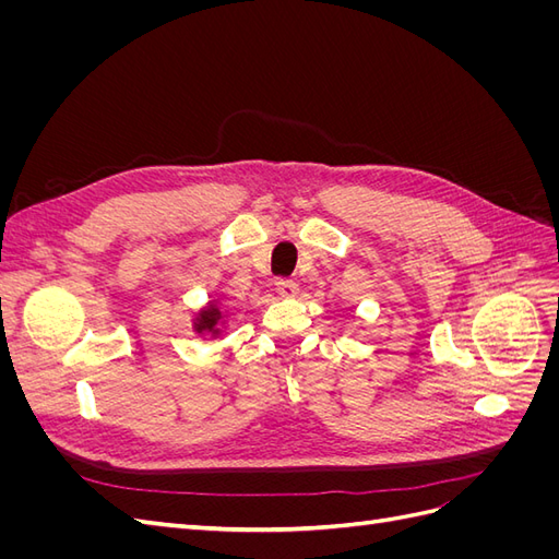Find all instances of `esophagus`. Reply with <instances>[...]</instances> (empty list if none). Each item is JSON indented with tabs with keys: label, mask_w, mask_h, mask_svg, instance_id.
Instances as JSON below:
<instances>
[{
	"label": "esophagus",
	"mask_w": 559,
	"mask_h": 559,
	"mask_svg": "<svg viewBox=\"0 0 559 559\" xmlns=\"http://www.w3.org/2000/svg\"><path fill=\"white\" fill-rule=\"evenodd\" d=\"M275 289L282 298H296L298 296V284L294 280H277Z\"/></svg>",
	"instance_id": "34e87169"
}]
</instances>
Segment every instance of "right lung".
<instances>
[{
    "label": "right lung",
    "instance_id": "right-lung-1",
    "mask_svg": "<svg viewBox=\"0 0 559 559\" xmlns=\"http://www.w3.org/2000/svg\"><path fill=\"white\" fill-rule=\"evenodd\" d=\"M224 319H226V314H224V310H222V302L212 300V302H207V306L195 314V319H193V331L200 333V335H212V337H216L218 333H222Z\"/></svg>",
    "mask_w": 559,
    "mask_h": 559
}]
</instances>
